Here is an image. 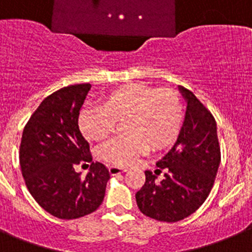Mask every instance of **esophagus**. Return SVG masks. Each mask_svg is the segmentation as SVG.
Masks as SVG:
<instances>
[{
	"mask_svg": "<svg viewBox=\"0 0 252 252\" xmlns=\"http://www.w3.org/2000/svg\"><path fill=\"white\" fill-rule=\"evenodd\" d=\"M127 170L124 167H120V166H109V172H111V175H118V174H124Z\"/></svg>",
	"mask_w": 252,
	"mask_h": 252,
	"instance_id": "34e87169",
	"label": "esophagus"
}]
</instances>
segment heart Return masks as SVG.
I'll return each mask as SVG.
<instances>
[{"mask_svg":"<svg viewBox=\"0 0 252 252\" xmlns=\"http://www.w3.org/2000/svg\"><path fill=\"white\" fill-rule=\"evenodd\" d=\"M124 121L127 135L104 143L96 151L97 157L111 165H130L149 147L162 151L174 144L184 124V104L170 89L130 84L114 90L101 107L86 108L80 114L81 131L89 140L108 138Z\"/></svg>","mask_w":252,"mask_h":252,"instance_id":"heart-1","label":"heart"}]
</instances>
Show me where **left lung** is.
Segmentation results:
<instances>
[{"mask_svg":"<svg viewBox=\"0 0 252 252\" xmlns=\"http://www.w3.org/2000/svg\"><path fill=\"white\" fill-rule=\"evenodd\" d=\"M186 121L171 151L157 162L161 182L145 171V183L135 198L141 213L152 219L175 223L192 215L209 197L220 165V144L211 112L186 87Z\"/></svg>","mask_w":252,"mask_h":252,"instance_id":"left-lung-1","label":"left lung"}]
</instances>
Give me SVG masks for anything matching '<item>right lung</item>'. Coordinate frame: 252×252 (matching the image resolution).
Returning a JSON list of instances; mask_svg holds the SVG:
<instances>
[{
	"label": "right lung",
	"mask_w": 252,
	"mask_h": 252,
	"mask_svg": "<svg viewBox=\"0 0 252 252\" xmlns=\"http://www.w3.org/2000/svg\"><path fill=\"white\" fill-rule=\"evenodd\" d=\"M90 87L70 85L45 97L23 130L19 161L27 188L43 210L59 219L94 213L111 178L103 163L93 162L90 145L78 127ZM81 161L92 162L85 178L74 170Z\"/></svg>",
	"instance_id": "1"
}]
</instances>
